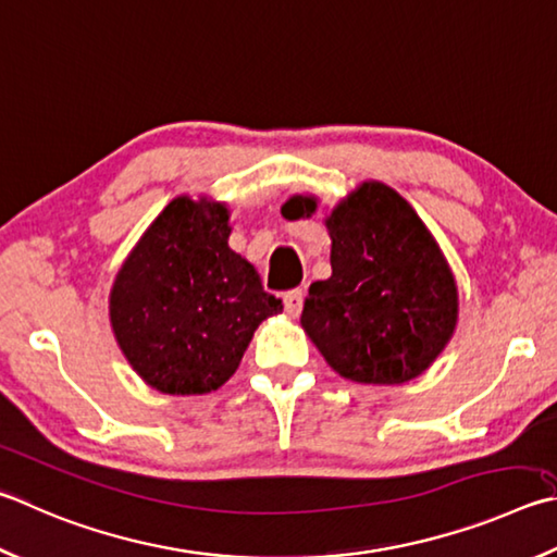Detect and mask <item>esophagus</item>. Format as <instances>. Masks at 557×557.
Wrapping results in <instances>:
<instances>
[{
	"instance_id": "34e87169",
	"label": "esophagus",
	"mask_w": 557,
	"mask_h": 557,
	"mask_svg": "<svg viewBox=\"0 0 557 557\" xmlns=\"http://www.w3.org/2000/svg\"><path fill=\"white\" fill-rule=\"evenodd\" d=\"M282 301H285V311L289 313V317H299L301 307H305V289L287 292V295L282 297Z\"/></svg>"
}]
</instances>
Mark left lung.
I'll list each match as a JSON object with an SVG mask.
<instances>
[{
  "mask_svg": "<svg viewBox=\"0 0 557 557\" xmlns=\"http://www.w3.org/2000/svg\"><path fill=\"white\" fill-rule=\"evenodd\" d=\"M317 211L295 195L285 219ZM331 277L309 287L301 326L341 377L401 384L431 368L458 323V285L426 224L382 182H362L326 216Z\"/></svg>",
  "mask_w": 557,
  "mask_h": 557,
  "instance_id": "obj_1",
  "label": "left lung"
}]
</instances>
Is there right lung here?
Here are the masks:
<instances>
[{"label": "right lung", "instance_id": "1", "mask_svg": "<svg viewBox=\"0 0 557 557\" xmlns=\"http://www.w3.org/2000/svg\"><path fill=\"white\" fill-rule=\"evenodd\" d=\"M228 209L177 197L128 252L109 295L121 352L165 394L219 389L282 301L228 248Z\"/></svg>", "mask_w": 557, "mask_h": 557}]
</instances>
